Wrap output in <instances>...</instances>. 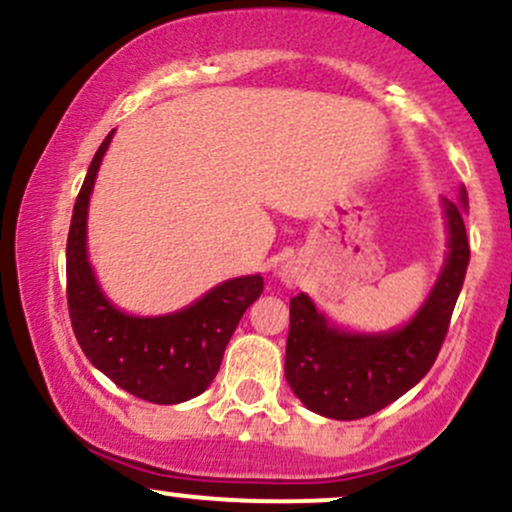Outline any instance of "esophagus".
I'll list each match as a JSON object with an SVG mask.
<instances>
[{
    "label": "esophagus",
    "mask_w": 512,
    "mask_h": 512,
    "mask_svg": "<svg viewBox=\"0 0 512 512\" xmlns=\"http://www.w3.org/2000/svg\"><path fill=\"white\" fill-rule=\"evenodd\" d=\"M279 274H282V279H284L286 284H294V279H296L294 269H291V267H282V272H279Z\"/></svg>",
    "instance_id": "obj_1"
}]
</instances>
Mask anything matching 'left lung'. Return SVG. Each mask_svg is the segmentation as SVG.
Segmentation results:
<instances>
[{
  "instance_id": "1",
  "label": "left lung",
  "mask_w": 512,
  "mask_h": 512,
  "mask_svg": "<svg viewBox=\"0 0 512 512\" xmlns=\"http://www.w3.org/2000/svg\"><path fill=\"white\" fill-rule=\"evenodd\" d=\"M442 206L449 230L445 267L420 311L403 328L379 335L347 333L328 323L306 294L291 299L284 376L308 411L335 420L367 418L430 372L469 265L464 189L459 201L442 199Z\"/></svg>"
}]
</instances>
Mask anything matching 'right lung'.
<instances>
[{"label": "right lung", "mask_w": 512, "mask_h": 512, "mask_svg": "<svg viewBox=\"0 0 512 512\" xmlns=\"http://www.w3.org/2000/svg\"><path fill=\"white\" fill-rule=\"evenodd\" d=\"M111 138L114 131L99 145L72 211L67 308L75 338L99 372L143 401L170 406L209 389L230 335L247 308L260 299L265 279L260 274L228 279L170 316L140 318L119 311L99 289L87 260L89 196Z\"/></svg>", "instance_id": "add662e5"}]
</instances>
